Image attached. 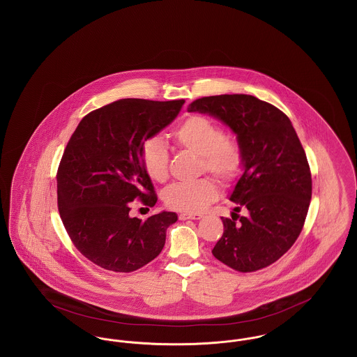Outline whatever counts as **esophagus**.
I'll return each mask as SVG.
<instances>
[{
  "label": "esophagus",
  "mask_w": 357,
  "mask_h": 357,
  "mask_svg": "<svg viewBox=\"0 0 357 357\" xmlns=\"http://www.w3.org/2000/svg\"><path fill=\"white\" fill-rule=\"evenodd\" d=\"M202 215L201 214H190V213H183L179 215L181 221H186V220H201Z\"/></svg>",
  "instance_id": "1"
}]
</instances>
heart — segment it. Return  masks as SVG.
I'll return each mask as SVG.
<instances>
[{"instance_id": "obj_1", "label": "heart", "mask_w": 357, "mask_h": 357, "mask_svg": "<svg viewBox=\"0 0 357 357\" xmlns=\"http://www.w3.org/2000/svg\"><path fill=\"white\" fill-rule=\"evenodd\" d=\"M175 144L201 156V171H207L223 185H231L243 170L245 156L237 140L227 137L215 121L202 115H191L172 131ZM147 175L155 182H166L170 175V153L158 139H147L140 150ZM218 186L211 178L178 182L166 188L163 201L167 207L182 213H201L218 198Z\"/></svg>"}]
</instances>
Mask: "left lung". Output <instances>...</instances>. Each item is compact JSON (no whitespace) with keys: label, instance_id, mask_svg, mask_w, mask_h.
<instances>
[{"label":"left lung","instance_id":"8db88e82","mask_svg":"<svg viewBox=\"0 0 357 357\" xmlns=\"http://www.w3.org/2000/svg\"><path fill=\"white\" fill-rule=\"evenodd\" d=\"M188 112L208 114L237 135L243 174L230 201L246 218H222L223 234L213 255L238 272L264 269L288 252L300 236L312 198L305 151L288 116L252 95L197 99Z\"/></svg>","mask_w":357,"mask_h":357}]
</instances>
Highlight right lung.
Masks as SVG:
<instances>
[{"mask_svg":"<svg viewBox=\"0 0 357 357\" xmlns=\"http://www.w3.org/2000/svg\"><path fill=\"white\" fill-rule=\"evenodd\" d=\"M183 104L120 99L85 115L69 139L56 176L60 217L76 249L105 271L134 272L151 262L178 221L171 211L142 221L130 210L135 199L156 204L140 150Z\"/></svg>","mask_w":357,"mask_h":357,"instance_id":"obj_1","label":"right lung"}]
</instances>
